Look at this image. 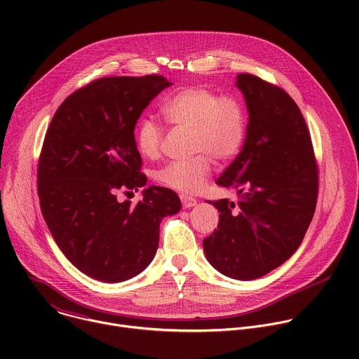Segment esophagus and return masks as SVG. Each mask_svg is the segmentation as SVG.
I'll return each mask as SVG.
<instances>
[{
	"mask_svg": "<svg viewBox=\"0 0 359 359\" xmlns=\"http://www.w3.org/2000/svg\"><path fill=\"white\" fill-rule=\"evenodd\" d=\"M180 200H182V206L183 209H190L194 208L197 204V200L194 197H190L187 194H180Z\"/></svg>",
	"mask_w": 359,
	"mask_h": 359,
	"instance_id": "obj_1",
	"label": "esophagus"
}]
</instances>
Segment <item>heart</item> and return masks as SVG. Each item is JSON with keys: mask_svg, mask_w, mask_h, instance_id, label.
I'll use <instances>...</instances> for the list:
<instances>
[{"mask_svg": "<svg viewBox=\"0 0 359 359\" xmlns=\"http://www.w3.org/2000/svg\"><path fill=\"white\" fill-rule=\"evenodd\" d=\"M168 123L191 130V149L198 153L190 161L170 162L156 172V180L180 193H196L213 172L210 156L220 162L234 159L245 140L247 115L240 97L219 95L203 86H186L162 104ZM135 142L144 158L159 156L163 128L151 118H142L135 128Z\"/></svg>", "mask_w": 359, "mask_h": 359, "instance_id": "heart-1", "label": "heart"}]
</instances>
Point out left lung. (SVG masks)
<instances>
[{
    "label": "left lung",
    "instance_id": "8db88e82",
    "mask_svg": "<svg viewBox=\"0 0 359 359\" xmlns=\"http://www.w3.org/2000/svg\"><path fill=\"white\" fill-rule=\"evenodd\" d=\"M248 111L238 156L217 179L238 201H209L220 213L203 240L209 263L236 280H255L287 262L309 229L318 196L310 130L292 97L251 74L237 75Z\"/></svg>",
    "mask_w": 359,
    "mask_h": 359
}]
</instances>
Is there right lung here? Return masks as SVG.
Instances as JSON below:
<instances>
[{"mask_svg":"<svg viewBox=\"0 0 359 359\" xmlns=\"http://www.w3.org/2000/svg\"><path fill=\"white\" fill-rule=\"evenodd\" d=\"M170 85L162 75L99 78L71 93L46 130L36 172L41 212L65 257L95 280L142 273L156 254L162 219L182 208L159 186L146 187L136 206L116 198L146 184L133 132Z\"/></svg>","mask_w":359,"mask_h":359,"instance_id":"right-lung-1","label":"right lung"}]
</instances>
